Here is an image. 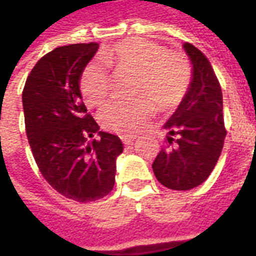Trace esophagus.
<instances>
[{
  "instance_id": "obj_1",
  "label": "esophagus",
  "mask_w": 256,
  "mask_h": 256,
  "mask_svg": "<svg viewBox=\"0 0 256 256\" xmlns=\"http://www.w3.org/2000/svg\"><path fill=\"white\" fill-rule=\"evenodd\" d=\"M134 138H136V136H130V134H123V136H120V140H122V142L124 145H128L130 142H133Z\"/></svg>"
}]
</instances>
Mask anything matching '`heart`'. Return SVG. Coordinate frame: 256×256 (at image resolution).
<instances>
[{
    "instance_id": "1",
    "label": "heart",
    "mask_w": 256,
    "mask_h": 256,
    "mask_svg": "<svg viewBox=\"0 0 256 256\" xmlns=\"http://www.w3.org/2000/svg\"><path fill=\"white\" fill-rule=\"evenodd\" d=\"M100 58L115 71L136 74L134 93L146 96L160 110L180 104L192 79V67L182 53L168 52L166 46L154 41L120 42L104 50ZM79 89L89 106H101L111 92L110 76L100 64H88L79 76ZM148 99L110 102L101 112L104 128L120 134L133 133L152 115L154 104Z\"/></svg>"
}]
</instances>
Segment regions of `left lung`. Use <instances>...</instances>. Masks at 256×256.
<instances>
[{
  "instance_id": "1",
  "label": "left lung",
  "mask_w": 256,
  "mask_h": 256,
  "mask_svg": "<svg viewBox=\"0 0 256 256\" xmlns=\"http://www.w3.org/2000/svg\"><path fill=\"white\" fill-rule=\"evenodd\" d=\"M184 48L193 64L192 82L178 110L164 124L172 137L167 138L166 146L152 163L158 181L174 190L196 188L208 178L226 137L220 80L203 52L192 44Z\"/></svg>"
}]
</instances>
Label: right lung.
I'll return each instance as SVG.
<instances>
[{"label": "right lung", "mask_w": 256, "mask_h": 256, "mask_svg": "<svg viewBox=\"0 0 256 256\" xmlns=\"http://www.w3.org/2000/svg\"><path fill=\"white\" fill-rule=\"evenodd\" d=\"M98 44L58 46L41 58L26 80L22 100L26 134L42 177L64 198L79 203L102 198L115 184V162L123 152L120 138L99 132L88 114L79 76Z\"/></svg>", "instance_id": "1"}]
</instances>
